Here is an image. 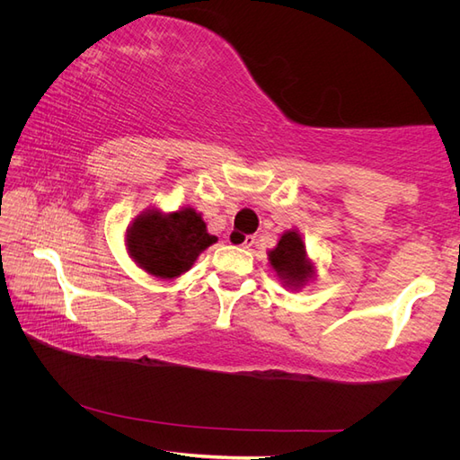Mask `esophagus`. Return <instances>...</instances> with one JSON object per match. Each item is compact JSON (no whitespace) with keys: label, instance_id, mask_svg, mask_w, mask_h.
<instances>
[{"label":"esophagus","instance_id":"obj_1","mask_svg":"<svg viewBox=\"0 0 460 460\" xmlns=\"http://www.w3.org/2000/svg\"><path fill=\"white\" fill-rule=\"evenodd\" d=\"M230 243L243 247V249H249L255 243V238H253V235H240L238 232H232L230 234Z\"/></svg>","mask_w":460,"mask_h":460}]
</instances>
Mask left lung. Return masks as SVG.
<instances>
[{"label": "left lung", "mask_w": 460, "mask_h": 460, "mask_svg": "<svg viewBox=\"0 0 460 460\" xmlns=\"http://www.w3.org/2000/svg\"><path fill=\"white\" fill-rule=\"evenodd\" d=\"M270 269L280 278L284 288L299 291L311 284L316 276V264L307 255V247L297 228L286 230L276 247L269 252Z\"/></svg>", "instance_id": "obj_1"}]
</instances>
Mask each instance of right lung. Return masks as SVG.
Wrapping results in <instances>:
<instances>
[{
    "label": "right lung",
    "instance_id": "obj_1",
    "mask_svg": "<svg viewBox=\"0 0 460 460\" xmlns=\"http://www.w3.org/2000/svg\"><path fill=\"white\" fill-rule=\"evenodd\" d=\"M124 242L130 259L142 270L161 280H174L218 238L207 232L201 213L188 205L172 213L146 208L128 225Z\"/></svg>",
    "mask_w": 460,
    "mask_h": 460
}]
</instances>
